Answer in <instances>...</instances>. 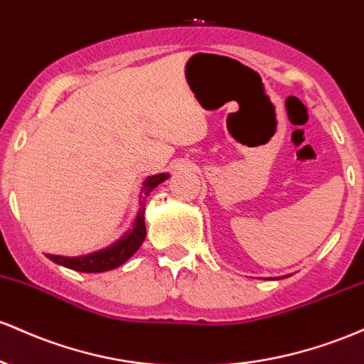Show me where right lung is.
I'll return each mask as SVG.
<instances>
[{"label": "right lung", "instance_id": "add662e5", "mask_svg": "<svg viewBox=\"0 0 364 364\" xmlns=\"http://www.w3.org/2000/svg\"><path fill=\"white\" fill-rule=\"evenodd\" d=\"M168 173H158L151 175L142 182L141 189V208H139V213L136 216V222H134L132 230H129L122 239H118L115 244H112L109 247L101 249L97 252H91V255L85 256H77V258H67V256H55V255H46L53 263L61 264L65 268H70L75 272H85V273H100V272H108L113 268L120 267L127 261L134 252L141 247V244L144 242L146 237V223H144V206H146V198H148L151 191L158 186V183L165 182L168 178Z\"/></svg>", "mask_w": 364, "mask_h": 364}]
</instances>
